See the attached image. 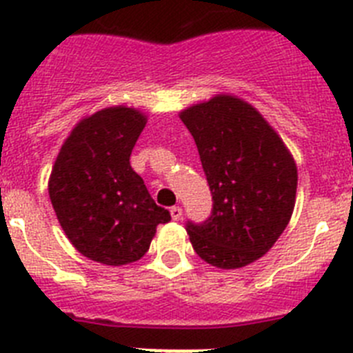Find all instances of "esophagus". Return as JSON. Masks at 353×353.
I'll list each match as a JSON object with an SVG mask.
<instances>
[{"label": "esophagus", "instance_id": "1", "mask_svg": "<svg viewBox=\"0 0 353 353\" xmlns=\"http://www.w3.org/2000/svg\"><path fill=\"white\" fill-rule=\"evenodd\" d=\"M170 214H171V219L179 221L180 217H182V208H180V207H171L170 208Z\"/></svg>", "mask_w": 353, "mask_h": 353}]
</instances>
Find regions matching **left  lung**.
Listing matches in <instances>:
<instances>
[{
    "instance_id": "left-lung-1",
    "label": "left lung",
    "mask_w": 353,
    "mask_h": 353,
    "mask_svg": "<svg viewBox=\"0 0 353 353\" xmlns=\"http://www.w3.org/2000/svg\"><path fill=\"white\" fill-rule=\"evenodd\" d=\"M212 192L210 217L187 221L196 254L239 269L269 251L290 223L297 166L276 130L248 102L217 95L180 113Z\"/></svg>"
}]
</instances>
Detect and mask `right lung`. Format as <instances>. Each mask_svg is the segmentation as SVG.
Segmentation results:
<instances>
[{
    "mask_svg": "<svg viewBox=\"0 0 353 353\" xmlns=\"http://www.w3.org/2000/svg\"><path fill=\"white\" fill-rule=\"evenodd\" d=\"M138 109L97 111L74 127L56 157L49 198L72 245L93 261L127 265L148 251L159 224L171 221L130 168L145 129Z\"/></svg>",
    "mask_w": 353,
    "mask_h": 353,
    "instance_id": "right-lung-1",
    "label": "right lung"
}]
</instances>
